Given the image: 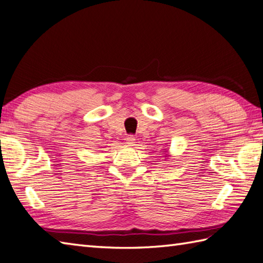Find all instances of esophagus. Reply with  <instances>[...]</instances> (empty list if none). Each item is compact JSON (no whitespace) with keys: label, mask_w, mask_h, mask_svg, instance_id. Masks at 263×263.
Masks as SVG:
<instances>
[{"label":"esophagus","mask_w":263,"mask_h":263,"mask_svg":"<svg viewBox=\"0 0 263 263\" xmlns=\"http://www.w3.org/2000/svg\"><path fill=\"white\" fill-rule=\"evenodd\" d=\"M135 137H134V135H128L127 137H126V143L128 144V145H134V144H135Z\"/></svg>","instance_id":"obj_1"}]
</instances>
